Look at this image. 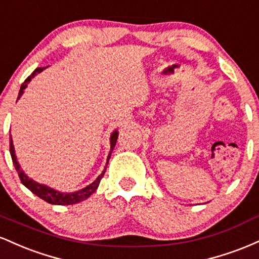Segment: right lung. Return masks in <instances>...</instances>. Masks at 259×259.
<instances>
[{
    "label": "right lung",
    "mask_w": 259,
    "mask_h": 259,
    "mask_svg": "<svg viewBox=\"0 0 259 259\" xmlns=\"http://www.w3.org/2000/svg\"><path fill=\"white\" fill-rule=\"evenodd\" d=\"M45 68H36V69L34 70V72L31 73V75H29L28 78L25 79V81L23 82L22 86H20V90H19V94H18V99H20V96H22L23 94H24V90L25 88L28 86L29 81L34 78L35 75L38 73H41ZM11 133V132H10ZM10 152H11V157H12V160H13V164H14V168H16V170L18 171V175H19V179L22 181V184L24 185L25 187H28L29 190L32 192V194H35L37 196V197L42 198L44 201L49 202V203L51 204H59V206H67V204H74V203H79V202L86 200V198H89L90 196L94 194L95 191L97 190V187L100 185V181L102 179L103 174H105L106 171V168L105 170L102 171V174L99 175L97 177V179L94 181V183H91L90 185H88L84 189L79 190V191H75V192H61V191H57V190L52 189V187L47 186V185H44V184H40V183H36L35 180L30 179V178L26 175L24 171L22 170V168H20L19 163H18L17 160V157H16V152H14V146H13V140H12V136L10 135ZM117 139H118V132L117 130H114V132L112 133L111 135V151H109V154L108 157H107V164H108V160L111 158V154H112V151L114 150V146L115 144H117ZM107 167V165H106Z\"/></svg>",
    "instance_id": "add662e5"
}]
</instances>
